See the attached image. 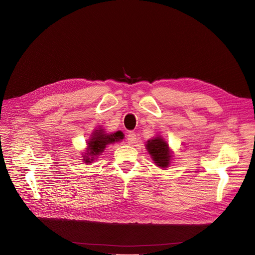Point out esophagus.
Segmentation results:
<instances>
[{
    "mask_svg": "<svg viewBox=\"0 0 255 255\" xmlns=\"http://www.w3.org/2000/svg\"><path fill=\"white\" fill-rule=\"evenodd\" d=\"M127 142L129 143V144H133L134 143L135 141H136V134H135V132H133V131H130V132H128V134H127Z\"/></svg>",
    "mask_w": 255,
    "mask_h": 255,
    "instance_id": "obj_1",
    "label": "esophagus"
}]
</instances>
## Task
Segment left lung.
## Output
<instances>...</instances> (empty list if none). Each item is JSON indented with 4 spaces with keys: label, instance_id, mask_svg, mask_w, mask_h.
<instances>
[{
    "label": "left lung",
    "instance_id": "1",
    "mask_svg": "<svg viewBox=\"0 0 255 255\" xmlns=\"http://www.w3.org/2000/svg\"><path fill=\"white\" fill-rule=\"evenodd\" d=\"M146 149L151 154L156 165L161 166L162 168L168 166L171 155L166 141H164L161 137L150 139L146 143Z\"/></svg>",
    "mask_w": 255,
    "mask_h": 255
}]
</instances>
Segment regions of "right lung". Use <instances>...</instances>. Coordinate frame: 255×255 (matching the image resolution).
Here are the masks:
<instances>
[{
  "label": "right lung",
  "mask_w": 255,
  "mask_h": 255,
  "mask_svg": "<svg viewBox=\"0 0 255 255\" xmlns=\"http://www.w3.org/2000/svg\"><path fill=\"white\" fill-rule=\"evenodd\" d=\"M123 133L121 131H118L116 133H113V134H104L103 130H96V132L93 133L92 138L90 139V141L88 142V153L87 155L90 156H97L100 153L103 152L105 145L109 143H114L115 141H119L120 139H123ZM84 159L86 163H90L93 161L94 157L89 158L88 156L85 155Z\"/></svg>",
  "instance_id": "obj_1"
}]
</instances>
